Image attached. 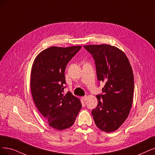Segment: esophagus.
<instances>
[{
  "label": "esophagus",
  "mask_w": 155,
  "mask_h": 155,
  "mask_svg": "<svg viewBox=\"0 0 155 155\" xmlns=\"http://www.w3.org/2000/svg\"><path fill=\"white\" fill-rule=\"evenodd\" d=\"M82 100H84V101H85L87 100V96H83L82 97Z\"/></svg>",
  "instance_id": "34e87169"
}]
</instances>
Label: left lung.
I'll use <instances>...</instances> for the list:
<instances>
[{
  "mask_svg": "<svg viewBox=\"0 0 155 155\" xmlns=\"http://www.w3.org/2000/svg\"><path fill=\"white\" fill-rule=\"evenodd\" d=\"M93 55L98 80L105 83L98 103L92 110L96 127L109 133L127 119L132 106L134 78L128 57L118 48L107 44L85 45Z\"/></svg>",
  "mask_w": 155,
  "mask_h": 155,
  "instance_id": "left-lung-1",
  "label": "left lung"
}]
</instances>
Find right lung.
I'll return each instance as SVG.
<instances>
[{"mask_svg": "<svg viewBox=\"0 0 155 155\" xmlns=\"http://www.w3.org/2000/svg\"><path fill=\"white\" fill-rule=\"evenodd\" d=\"M81 46L51 47L41 51L33 62L31 89L34 104L49 126L57 130L71 127L82 104L71 93L64 94L66 65Z\"/></svg>", "mask_w": 155, "mask_h": 155, "instance_id": "right-lung-1", "label": "right lung"}]
</instances>
